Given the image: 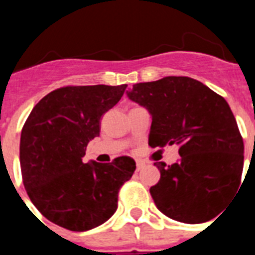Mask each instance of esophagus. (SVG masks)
Masks as SVG:
<instances>
[{"label": "esophagus", "instance_id": "1", "mask_svg": "<svg viewBox=\"0 0 255 255\" xmlns=\"http://www.w3.org/2000/svg\"><path fill=\"white\" fill-rule=\"evenodd\" d=\"M144 166H145V163H144V162L136 161V171H140Z\"/></svg>", "mask_w": 255, "mask_h": 255}]
</instances>
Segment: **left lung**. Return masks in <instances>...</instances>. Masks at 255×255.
<instances>
[{
    "instance_id": "8db88e82",
    "label": "left lung",
    "mask_w": 255,
    "mask_h": 255,
    "mask_svg": "<svg viewBox=\"0 0 255 255\" xmlns=\"http://www.w3.org/2000/svg\"><path fill=\"white\" fill-rule=\"evenodd\" d=\"M126 94L152 116L150 147L179 145L176 163H154L161 179L149 191L157 208L184 224L215 218L238 190L244 166V143L229 103L188 76L139 83Z\"/></svg>"
}]
</instances>
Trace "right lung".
<instances>
[{
	"mask_svg": "<svg viewBox=\"0 0 255 255\" xmlns=\"http://www.w3.org/2000/svg\"><path fill=\"white\" fill-rule=\"evenodd\" d=\"M128 85L64 87L43 97L26 119L20 138L22 182L38 211L70 231L105 224L117 209L119 190L135 161L83 162L88 143L100 135V120Z\"/></svg>",
	"mask_w": 255,
	"mask_h": 255,
	"instance_id": "right-lung-1",
	"label": "right lung"
}]
</instances>
